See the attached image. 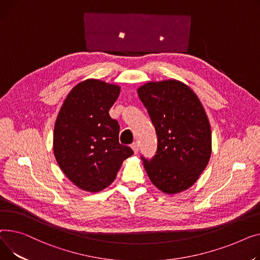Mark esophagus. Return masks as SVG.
<instances>
[{
	"label": "esophagus",
	"instance_id": "1",
	"mask_svg": "<svg viewBox=\"0 0 260 260\" xmlns=\"http://www.w3.org/2000/svg\"><path fill=\"white\" fill-rule=\"evenodd\" d=\"M131 148H132V150H133V152H134L135 154L139 153V150H140V145H139V143H133V144L131 145Z\"/></svg>",
	"mask_w": 260,
	"mask_h": 260
}]
</instances>
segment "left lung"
<instances>
[{
  "label": "left lung",
  "mask_w": 260,
  "mask_h": 260,
  "mask_svg": "<svg viewBox=\"0 0 260 260\" xmlns=\"http://www.w3.org/2000/svg\"><path fill=\"white\" fill-rule=\"evenodd\" d=\"M157 135L153 158L145 170L166 194L189 189L209 162L212 134L207 113L194 91L176 80L149 82L137 89Z\"/></svg>",
  "instance_id": "obj_1"
}]
</instances>
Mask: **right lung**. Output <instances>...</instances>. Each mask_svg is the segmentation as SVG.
Wrapping results in <instances>:
<instances>
[{"label":"right lung","instance_id":"1","mask_svg":"<svg viewBox=\"0 0 260 260\" xmlns=\"http://www.w3.org/2000/svg\"><path fill=\"white\" fill-rule=\"evenodd\" d=\"M120 87L100 80L79 83L55 120L53 152L64 174L80 189L99 192L111 185L123 161L133 154L118 142L119 125L109 110Z\"/></svg>","mask_w":260,"mask_h":260}]
</instances>
